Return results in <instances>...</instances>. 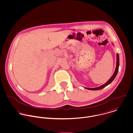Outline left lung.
<instances>
[{"label": "left lung", "mask_w": 133, "mask_h": 133, "mask_svg": "<svg viewBox=\"0 0 133 133\" xmlns=\"http://www.w3.org/2000/svg\"><path fill=\"white\" fill-rule=\"evenodd\" d=\"M112 44L114 45L113 43H112ZM116 69H115V71L114 72V74L112 76V77L110 78V79L105 83H104V84L100 86V87H98L97 88H84L85 89H88V90H101V89H102L103 88H105V87H107V85H108L109 84H110L113 80H114L115 78L116 77V76L117 75V73H118V70H119V54L117 53L116 54Z\"/></svg>", "instance_id": "1"}]
</instances>
